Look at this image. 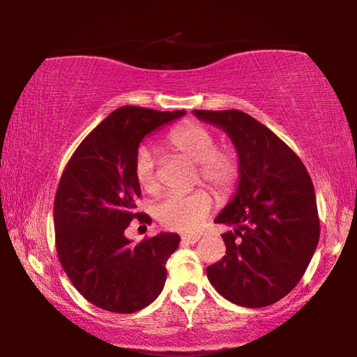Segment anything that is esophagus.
Here are the masks:
<instances>
[{"label":"esophagus","mask_w":357,"mask_h":357,"mask_svg":"<svg viewBox=\"0 0 357 357\" xmlns=\"http://www.w3.org/2000/svg\"><path fill=\"white\" fill-rule=\"evenodd\" d=\"M181 241H183L184 244H195L200 241V236H190V234H184V236H181Z\"/></svg>","instance_id":"1"}]
</instances>
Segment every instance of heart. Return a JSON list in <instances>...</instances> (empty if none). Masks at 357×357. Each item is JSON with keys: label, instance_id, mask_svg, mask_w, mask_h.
I'll list each match as a JSON object with an SVG mask.
<instances>
[{"label": "heart", "instance_id": "heart-1", "mask_svg": "<svg viewBox=\"0 0 357 357\" xmlns=\"http://www.w3.org/2000/svg\"><path fill=\"white\" fill-rule=\"evenodd\" d=\"M168 148L197 164L195 179L208 185L220 200H227L236 190L241 178L239 157L229 148H217L213 130L197 123L178 126L167 137ZM134 174L143 192L155 195L160 190L153 154L146 148L137 153ZM213 208V198L204 189L173 192L154 206V215L162 225L173 231H195L206 220Z\"/></svg>", "mask_w": 357, "mask_h": 357}]
</instances>
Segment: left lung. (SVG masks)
Segmentation results:
<instances>
[{"instance_id":"8db88e82","label":"left lung","mask_w":357,"mask_h":357,"mask_svg":"<svg viewBox=\"0 0 357 357\" xmlns=\"http://www.w3.org/2000/svg\"><path fill=\"white\" fill-rule=\"evenodd\" d=\"M227 132L238 151L236 195L215 223L227 255L206 268L217 293L233 304L258 309L298 285L319 241V217L310 174L298 154L273 130L239 110H193Z\"/></svg>"}]
</instances>
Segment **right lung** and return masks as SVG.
<instances>
[{
  "instance_id": "obj_1",
  "label": "right lung",
  "mask_w": 357,
  "mask_h": 357,
  "mask_svg": "<svg viewBox=\"0 0 357 357\" xmlns=\"http://www.w3.org/2000/svg\"><path fill=\"white\" fill-rule=\"evenodd\" d=\"M126 105L108 114L78 144L55 195V243L59 263L84 299L99 309L134 313L164 289L165 263L179 234L160 233L132 244L129 223H151L137 213L142 190L134 165L144 137L184 116Z\"/></svg>"
}]
</instances>
